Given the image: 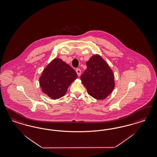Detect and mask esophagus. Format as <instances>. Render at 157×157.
<instances>
[{"label": "esophagus", "instance_id": "obj_1", "mask_svg": "<svg viewBox=\"0 0 157 157\" xmlns=\"http://www.w3.org/2000/svg\"><path fill=\"white\" fill-rule=\"evenodd\" d=\"M76 72L78 75H81V69H79V68H77V69H76Z\"/></svg>", "mask_w": 157, "mask_h": 157}]
</instances>
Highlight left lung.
<instances>
[{
	"instance_id": "8db88e82",
	"label": "left lung",
	"mask_w": 157,
	"mask_h": 157,
	"mask_svg": "<svg viewBox=\"0 0 157 157\" xmlns=\"http://www.w3.org/2000/svg\"><path fill=\"white\" fill-rule=\"evenodd\" d=\"M87 68L81 76L88 94L98 100H103L112 93L114 88L113 72L109 65L99 55H94L86 62Z\"/></svg>"
}]
</instances>
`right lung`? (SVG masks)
I'll list each match as a JSON object with an SVG mask.
<instances>
[{
  "label": "right lung",
  "mask_w": 157,
  "mask_h": 157,
  "mask_svg": "<svg viewBox=\"0 0 157 157\" xmlns=\"http://www.w3.org/2000/svg\"><path fill=\"white\" fill-rule=\"evenodd\" d=\"M75 71L59 58H55L44 69L40 78L43 92L52 99L66 94L72 82L77 78Z\"/></svg>",
  "instance_id": "right-lung-1"
}]
</instances>
